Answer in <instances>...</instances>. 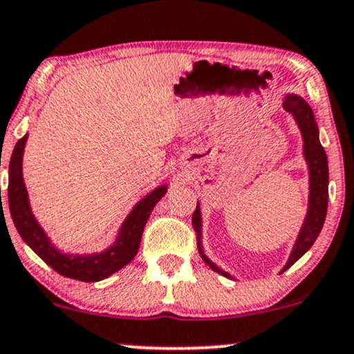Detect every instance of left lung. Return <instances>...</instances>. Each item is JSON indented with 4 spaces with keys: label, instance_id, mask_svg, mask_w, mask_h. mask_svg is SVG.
Segmentation results:
<instances>
[{
    "label": "left lung",
    "instance_id": "8db88e82",
    "mask_svg": "<svg viewBox=\"0 0 354 354\" xmlns=\"http://www.w3.org/2000/svg\"><path fill=\"white\" fill-rule=\"evenodd\" d=\"M284 109L296 118L299 127L302 131L304 137V150H306V158L310 168V199H308V212L304 222L301 234L296 241L292 253H290L288 265L284 266L286 271L290 268L308 248L314 245V241L319 236L322 227H324L326 207H328V162H326V153L319 140V129L314 120V113L310 106L307 104L302 97L299 96H288L284 100ZM192 229L196 230V239H198V250L201 258L204 259L214 271L221 272L225 277H229V272L222 271L216 263L203 253L201 248V214L199 205L192 212Z\"/></svg>",
    "mask_w": 354,
    "mask_h": 354
}]
</instances>
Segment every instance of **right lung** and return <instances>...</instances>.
I'll return each instance as SVG.
<instances>
[{"instance_id":"obj_1","label":"right lung","mask_w":354,"mask_h":354,"mask_svg":"<svg viewBox=\"0 0 354 354\" xmlns=\"http://www.w3.org/2000/svg\"><path fill=\"white\" fill-rule=\"evenodd\" d=\"M26 140H28V136L19 138L15 150H12L10 162V183H8L10 212L22 240L58 274L83 281V283H96V281L106 279L107 276L131 263L138 252V247H140L142 234H144V227L149 221L151 209L163 198L167 187H158L136 205L131 216L125 218L114 247L100 254H91V257H70V254L60 253L53 247L47 235L44 234V230L40 229L39 223L35 222L32 212H30L21 168Z\"/></svg>"}]
</instances>
